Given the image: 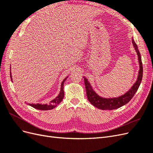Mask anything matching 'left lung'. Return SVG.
Masks as SVG:
<instances>
[{
	"label": "left lung",
	"instance_id": "8db88e82",
	"mask_svg": "<svg viewBox=\"0 0 153 153\" xmlns=\"http://www.w3.org/2000/svg\"><path fill=\"white\" fill-rule=\"evenodd\" d=\"M132 44L135 49V52L138 56V65H139V70H138V76L137 80L134 83V84L131 86L126 92L121 96L115 98H103L99 96L96 92L92 89V85L90 84L89 82L85 76H83L84 79L86 93L88 100L89 102L94 106L95 107L100 108L101 110H114L121 107L123 105L128 103L129 101L131 100L137 91L138 87H139L140 83L142 79V74H143V68H142V59L139 50H138V47L133 39V38L131 39Z\"/></svg>",
	"mask_w": 153,
	"mask_h": 153
}]
</instances>
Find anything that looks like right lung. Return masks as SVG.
<instances>
[{
  "label": "right lung",
  "instance_id": "add662e5",
  "mask_svg": "<svg viewBox=\"0 0 153 153\" xmlns=\"http://www.w3.org/2000/svg\"><path fill=\"white\" fill-rule=\"evenodd\" d=\"M69 76H66L64 79L63 80V81L61 83V91H60L59 94H58V96L56 97V98H54L53 100H52V101L48 104H41V103H36V104H33V103H29L28 105L32 106V107L36 108V109H38V110H52L53 108H54L55 107H56L57 106V105H59L60 103L61 102L62 100L64 98V84L65 81L66 80V79L68 78ZM10 77L11 81L13 82V79H12V76H11V68H10Z\"/></svg>",
  "mask_w": 153,
  "mask_h": 153
}]
</instances>
